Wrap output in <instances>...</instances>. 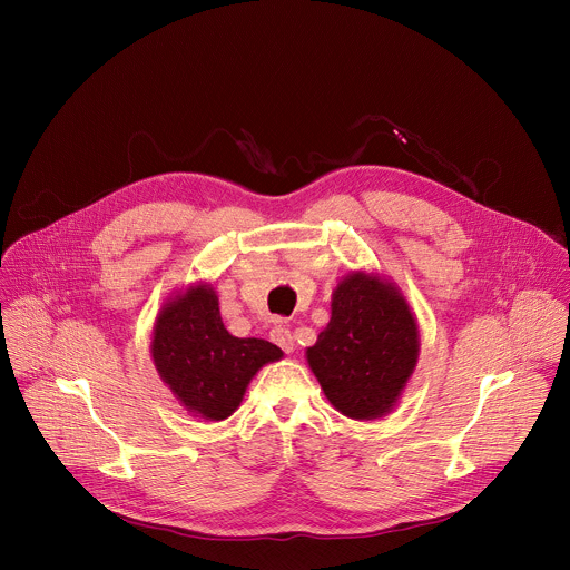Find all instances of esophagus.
I'll return each instance as SVG.
<instances>
[{
  "label": "esophagus",
  "mask_w": 570,
  "mask_h": 570,
  "mask_svg": "<svg viewBox=\"0 0 570 570\" xmlns=\"http://www.w3.org/2000/svg\"><path fill=\"white\" fill-rule=\"evenodd\" d=\"M271 341L277 345V347H282L286 354H291L293 350H295V341H293V334H291V330H286V327H273V332H271Z\"/></svg>",
  "instance_id": "esophagus-1"
}]
</instances>
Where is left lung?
Masks as SVG:
<instances>
[{
    "mask_svg": "<svg viewBox=\"0 0 570 570\" xmlns=\"http://www.w3.org/2000/svg\"><path fill=\"white\" fill-rule=\"evenodd\" d=\"M417 361V317L401 288L379 273H347L332 293L327 330L306 347V363L324 396L350 420L385 417Z\"/></svg>",
    "mask_w": 570,
    "mask_h": 570,
    "instance_id": "8db88e82",
    "label": "left lung"
}]
</instances>
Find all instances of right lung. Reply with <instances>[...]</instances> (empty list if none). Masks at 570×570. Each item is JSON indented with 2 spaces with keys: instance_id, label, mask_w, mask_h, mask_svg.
<instances>
[{
  "instance_id": "obj_1",
  "label": "right lung",
  "mask_w": 570,
  "mask_h": 570,
  "mask_svg": "<svg viewBox=\"0 0 570 570\" xmlns=\"http://www.w3.org/2000/svg\"><path fill=\"white\" fill-rule=\"evenodd\" d=\"M284 352L264 338H236L220 320L212 284L196 282L161 304L150 358L165 385L194 417L227 420L257 372Z\"/></svg>"
}]
</instances>
